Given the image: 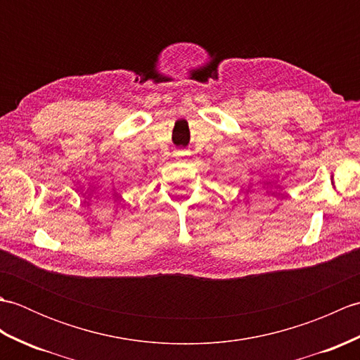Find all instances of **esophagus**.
Returning a JSON list of instances; mask_svg holds the SVG:
<instances>
[{
	"instance_id": "obj_1",
	"label": "esophagus",
	"mask_w": 360,
	"mask_h": 360,
	"mask_svg": "<svg viewBox=\"0 0 360 360\" xmlns=\"http://www.w3.org/2000/svg\"><path fill=\"white\" fill-rule=\"evenodd\" d=\"M174 156H176V158H179V159H184V158H187V156H188V151L178 150V151L174 153Z\"/></svg>"
}]
</instances>
